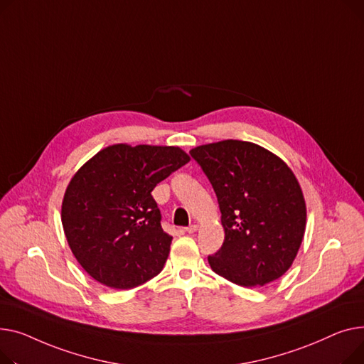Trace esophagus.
I'll use <instances>...</instances> for the list:
<instances>
[{"instance_id":"obj_1","label":"esophagus","mask_w":364,"mask_h":364,"mask_svg":"<svg viewBox=\"0 0 364 364\" xmlns=\"http://www.w3.org/2000/svg\"><path fill=\"white\" fill-rule=\"evenodd\" d=\"M197 230H198V225H189L188 228H185V232H188V233H194Z\"/></svg>"}]
</instances>
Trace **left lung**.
<instances>
[{
    "mask_svg": "<svg viewBox=\"0 0 364 364\" xmlns=\"http://www.w3.org/2000/svg\"><path fill=\"white\" fill-rule=\"evenodd\" d=\"M189 154L216 192L225 241L213 272L241 287H263L292 264L306 230V201L292 170L269 149L226 139Z\"/></svg>",
    "mask_w": 364,
    "mask_h": 364,
    "instance_id": "obj_1",
    "label": "left lung"
}]
</instances>
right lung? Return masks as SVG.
<instances>
[{"instance_id":"1","label":"right lung","mask_w":364,"mask_h":364,"mask_svg":"<svg viewBox=\"0 0 364 364\" xmlns=\"http://www.w3.org/2000/svg\"><path fill=\"white\" fill-rule=\"evenodd\" d=\"M188 161L179 146L116 144L75 173L61 223L76 260L95 281L131 289L161 272L172 237L161 229L151 192Z\"/></svg>"}]
</instances>
